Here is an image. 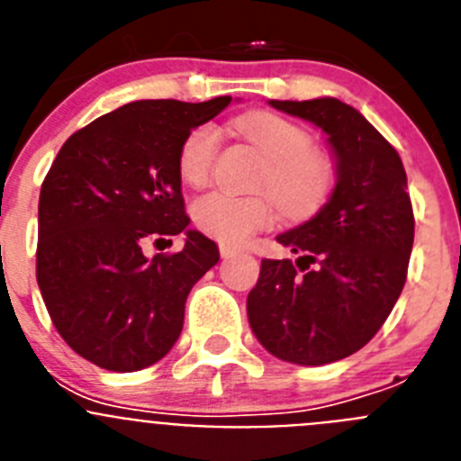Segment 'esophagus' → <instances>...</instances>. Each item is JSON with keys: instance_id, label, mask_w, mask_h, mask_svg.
I'll return each instance as SVG.
<instances>
[{"instance_id": "1", "label": "esophagus", "mask_w": 461, "mask_h": 461, "mask_svg": "<svg viewBox=\"0 0 461 461\" xmlns=\"http://www.w3.org/2000/svg\"><path fill=\"white\" fill-rule=\"evenodd\" d=\"M219 254H221V258H230L233 254H238V249H235V247H228V244H219Z\"/></svg>"}]
</instances>
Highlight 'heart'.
<instances>
[{
    "label": "heart",
    "mask_w": 461,
    "mask_h": 461,
    "mask_svg": "<svg viewBox=\"0 0 461 461\" xmlns=\"http://www.w3.org/2000/svg\"><path fill=\"white\" fill-rule=\"evenodd\" d=\"M238 129L267 158L258 186L272 191L288 217H313L330 201L337 185L335 158L313 148L312 133L304 126L270 110H249L238 120ZM219 142V129L210 122L194 126L186 133L177 152V170L186 185H207L217 161ZM191 217L210 238L242 244L254 233L272 226L276 203L270 194L238 195L210 191L191 205Z\"/></svg>",
    "instance_id": "obj_1"
}]
</instances>
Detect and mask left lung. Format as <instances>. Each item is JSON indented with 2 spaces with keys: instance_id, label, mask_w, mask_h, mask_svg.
Listing matches in <instances>:
<instances>
[{
  "instance_id": "obj_1",
  "label": "left lung",
  "mask_w": 461,
  "mask_h": 461,
  "mask_svg": "<svg viewBox=\"0 0 461 461\" xmlns=\"http://www.w3.org/2000/svg\"><path fill=\"white\" fill-rule=\"evenodd\" d=\"M313 122L337 157V186L303 226L276 242L300 258L260 263L249 325L279 360L328 365L360 351L406 284L415 219L397 149L339 99L270 101Z\"/></svg>"
}]
</instances>
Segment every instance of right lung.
I'll use <instances>...</instances> for the list:
<instances>
[{"mask_svg":"<svg viewBox=\"0 0 461 461\" xmlns=\"http://www.w3.org/2000/svg\"><path fill=\"white\" fill-rule=\"evenodd\" d=\"M228 104L122 105L73 133L41 185V295L62 339L101 369L138 372L161 360L182 332L186 295L219 263L217 244L186 228L177 152ZM180 232L177 255L141 254L149 239Z\"/></svg>","mask_w":461,"mask_h":461,"instance_id":"right-lung-1","label":"right lung"}]
</instances>
